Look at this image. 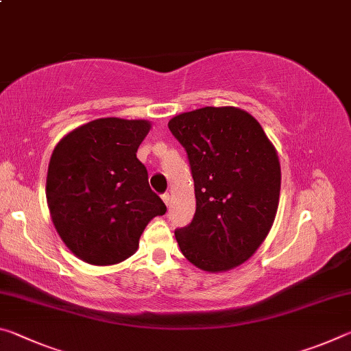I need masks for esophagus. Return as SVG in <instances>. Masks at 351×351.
<instances>
[{"label": "esophagus", "instance_id": "esophagus-1", "mask_svg": "<svg viewBox=\"0 0 351 351\" xmlns=\"http://www.w3.org/2000/svg\"><path fill=\"white\" fill-rule=\"evenodd\" d=\"M161 198H162V201H164V204H165V206H169V204H170V195H169V193H164Z\"/></svg>", "mask_w": 351, "mask_h": 351}]
</instances>
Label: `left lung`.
<instances>
[{
    "mask_svg": "<svg viewBox=\"0 0 351 351\" xmlns=\"http://www.w3.org/2000/svg\"><path fill=\"white\" fill-rule=\"evenodd\" d=\"M186 148L197 212L175 232L184 257L207 272L245 263L268 237L280 198V162L257 119L235 106H204L169 121Z\"/></svg>",
    "mask_w": 351,
    "mask_h": 351,
    "instance_id": "1",
    "label": "left lung"
}]
</instances>
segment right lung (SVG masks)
Segmentation results:
<instances>
[{"instance_id": "obj_1", "label": "right lung", "mask_w": 351, "mask_h": 351, "mask_svg": "<svg viewBox=\"0 0 351 351\" xmlns=\"http://www.w3.org/2000/svg\"><path fill=\"white\" fill-rule=\"evenodd\" d=\"M150 128L144 119H96L64 134L52 152L47 207L57 234L85 263L132 257L147 224L167 210L136 158Z\"/></svg>"}]
</instances>
